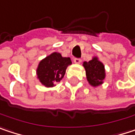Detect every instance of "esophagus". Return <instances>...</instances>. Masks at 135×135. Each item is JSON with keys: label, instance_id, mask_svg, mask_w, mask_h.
<instances>
[{"label": "esophagus", "instance_id": "esophagus-1", "mask_svg": "<svg viewBox=\"0 0 135 135\" xmlns=\"http://www.w3.org/2000/svg\"><path fill=\"white\" fill-rule=\"evenodd\" d=\"M81 62V60L80 58H75L74 59V63H75V64H80Z\"/></svg>", "mask_w": 135, "mask_h": 135}]
</instances>
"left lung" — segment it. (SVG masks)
<instances>
[{
  "mask_svg": "<svg viewBox=\"0 0 135 135\" xmlns=\"http://www.w3.org/2000/svg\"><path fill=\"white\" fill-rule=\"evenodd\" d=\"M83 66L85 69L87 80L92 86L96 87L103 84L106 77L105 68L98 57H95L89 62L85 61Z\"/></svg>",
  "mask_w": 135,
  "mask_h": 135,
  "instance_id": "obj_1",
  "label": "left lung"
}]
</instances>
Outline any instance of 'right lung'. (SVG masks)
<instances>
[{
	"label": "right lung",
	"mask_w": 135,
	"mask_h": 135,
	"mask_svg": "<svg viewBox=\"0 0 135 135\" xmlns=\"http://www.w3.org/2000/svg\"><path fill=\"white\" fill-rule=\"evenodd\" d=\"M71 64L70 57H63L60 54L54 52L40 62L36 69L37 78L44 86L54 87L64 78Z\"/></svg>",
	"instance_id": "right-lung-1"
}]
</instances>
